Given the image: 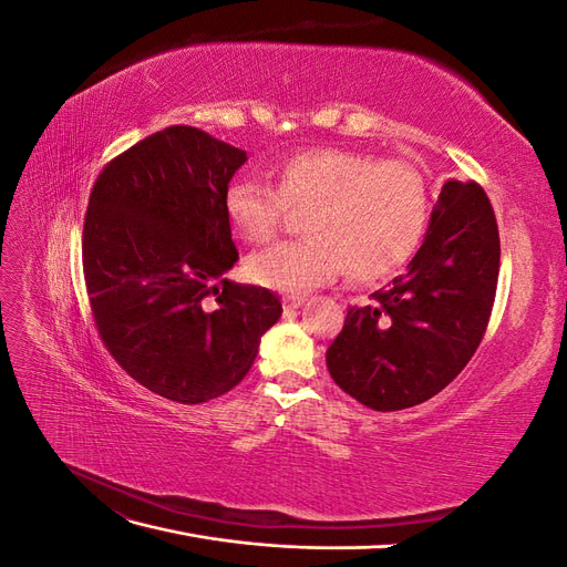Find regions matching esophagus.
<instances>
[{"label": "esophagus", "instance_id": "obj_1", "mask_svg": "<svg viewBox=\"0 0 567 567\" xmlns=\"http://www.w3.org/2000/svg\"><path fill=\"white\" fill-rule=\"evenodd\" d=\"M305 296H300V293H290V296H284V305L288 307V310H298L300 305H305Z\"/></svg>", "mask_w": 567, "mask_h": 567}]
</instances>
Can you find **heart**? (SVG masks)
<instances>
[{"mask_svg": "<svg viewBox=\"0 0 567 567\" xmlns=\"http://www.w3.org/2000/svg\"><path fill=\"white\" fill-rule=\"evenodd\" d=\"M271 188L229 182L221 208L229 227L250 244L277 234L284 208L305 210L300 241L248 257V277L284 293L329 284L340 271L373 284L398 271L421 246L431 217L423 175L404 161L373 163L348 148H305L269 169Z\"/></svg>", "mask_w": 567, "mask_h": 567, "instance_id": "b5f03b06", "label": "heart"}]
</instances>
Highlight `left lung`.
<instances>
[{
  "mask_svg": "<svg viewBox=\"0 0 567 567\" xmlns=\"http://www.w3.org/2000/svg\"><path fill=\"white\" fill-rule=\"evenodd\" d=\"M499 229L475 182L447 179L406 274L350 307L326 352L331 379L375 411L416 406L447 388L485 336L499 279Z\"/></svg>",
  "mask_w": 567,
  "mask_h": 567,
  "instance_id": "left-lung-1",
  "label": "left lung"
}]
</instances>
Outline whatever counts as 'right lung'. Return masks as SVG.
<instances>
[{
	"mask_svg": "<svg viewBox=\"0 0 567 567\" xmlns=\"http://www.w3.org/2000/svg\"><path fill=\"white\" fill-rule=\"evenodd\" d=\"M246 151L175 125L94 182L82 267L96 329L136 383L200 404L246 379L279 296L225 274L238 260L221 196Z\"/></svg>",
	"mask_w": 567,
	"mask_h": 567,
	"instance_id": "add662e5",
	"label": "right lung"
}]
</instances>
